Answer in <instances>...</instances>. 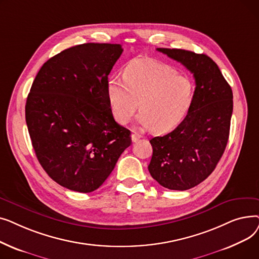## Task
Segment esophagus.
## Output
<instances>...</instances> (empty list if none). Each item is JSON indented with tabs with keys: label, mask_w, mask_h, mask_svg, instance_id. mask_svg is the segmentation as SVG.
<instances>
[{
	"label": "esophagus",
	"mask_w": 259,
	"mask_h": 259,
	"mask_svg": "<svg viewBox=\"0 0 259 259\" xmlns=\"http://www.w3.org/2000/svg\"><path fill=\"white\" fill-rule=\"evenodd\" d=\"M143 137L141 134H139V133H132L131 134V140H132V142L133 143H135V142H138L139 140H141Z\"/></svg>",
	"instance_id": "esophagus-1"
}]
</instances>
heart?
Listing matches in <instances>:
<instances>
[{
    "instance_id": "heart-1",
    "label": "heart",
    "mask_w": 259,
    "mask_h": 259,
    "mask_svg": "<svg viewBox=\"0 0 259 259\" xmlns=\"http://www.w3.org/2000/svg\"><path fill=\"white\" fill-rule=\"evenodd\" d=\"M107 95L119 124H128L140 103L139 124L164 132L174 128L187 113L193 98V84L167 64L141 60L126 68L122 78L108 79Z\"/></svg>"
}]
</instances>
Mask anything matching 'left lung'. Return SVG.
Here are the masks:
<instances>
[{
  "label": "left lung",
  "instance_id": "obj_1",
  "mask_svg": "<svg viewBox=\"0 0 259 259\" xmlns=\"http://www.w3.org/2000/svg\"><path fill=\"white\" fill-rule=\"evenodd\" d=\"M193 73L195 90L184 120L172 132L150 140L152 178L170 190L191 189L205 181L229 140L233 93L219 66L206 54L157 48Z\"/></svg>",
  "mask_w": 259,
  "mask_h": 259
}]
</instances>
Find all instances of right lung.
Instances as JSON below:
<instances>
[{"label":"right lung","instance_id":"add662e5","mask_svg":"<svg viewBox=\"0 0 259 259\" xmlns=\"http://www.w3.org/2000/svg\"><path fill=\"white\" fill-rule=\"evenodd\" d=\"M121 52L119 44L99 43L63 50L42 66L27 98L26 124L39 164L72 191L100 188L131 145L107 95L108 75Z\"/></svg>","mask_w":259,"mask_h":259}]
</instances>
